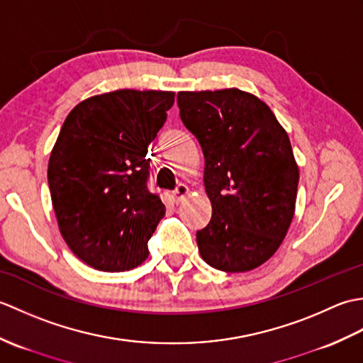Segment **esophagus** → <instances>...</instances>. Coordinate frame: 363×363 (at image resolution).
<instances>
[{
  "instance_id": "1",
  "label": "esophagus",
  "mask_w": 363,
  "mask_h": 363,
  "mask_svg": "<svg viewBox=\"0 0 363 363\" xmlns=\"http://www.w3.org/2000/svg\"><path fill=\"white\" fill-rule=\"evenodd\" d=\"M189 194H190V189L186 186V184H179V186H177L176 190H174V199H176V203H181L182 199L186 198Z\"/></svg>"
}]
</instances>
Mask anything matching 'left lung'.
<instances>
[{
  "label": "left lung",
  "instance_id": "8db88e82",
  "mask_svg": "<svg viewBox=\"0 0 363 363\" xmlns=\"http://www.w3.org/2000/svg\"><path fill=\"white\" fill-rule=\"evenodd\" d=\"M177 106L201 145L212 204L209 225L196 233L199 254L220 272H251L277 251L295 215L299 169L290 138L248 91H179Z\"/></svg>",
  "mask_w": 363,
  "mask_h": 363
}]
</instances>
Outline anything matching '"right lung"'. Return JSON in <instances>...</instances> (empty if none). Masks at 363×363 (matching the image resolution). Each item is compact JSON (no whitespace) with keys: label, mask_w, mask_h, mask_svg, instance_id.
I'll list each match as a JSON object with an SVG mask.
<instances>
[{"label":"right lung","mask_w":363,"mask_h":363,"mask_svg":"<svg viewBox=\"0 0 363 363\" xmlns=\"http://www.w3.org/2000/svg\"><path fill=\"white\" fill-rule=\"evenodd\" d=\"M174 91L115 90L67 115L48 162L59 230L68 248L99 272H128L148 257L165 206L146 187L150 143Z\"/></svg>","instance_id":"obj_1"}]
</instances>
